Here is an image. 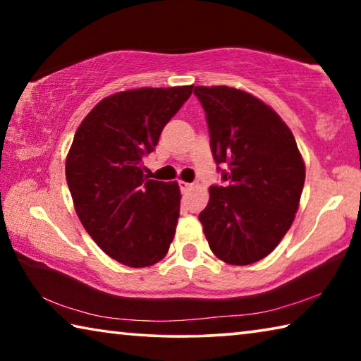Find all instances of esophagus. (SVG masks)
<instances>
[{
	"label": "esophagus",
	"mask_w": 361,
	"mask_h": 361,
	"mask_svg": "<svg viewBox=\"0 0 361 361\" xmlns=\"http://www.w3.org/2000/svg\"><path fill=\"white\" fill-rule=\"evenodd\" d=\"M178 185H180V188H181V191H188V189L192 186L191 183H188V181H183V180H180V181H178Z\"/></svg>",
	"instance_id": "1"
}]
</instances>
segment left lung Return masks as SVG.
<instances>
[{"label":"left lung","mask_w":361,"mask_h":361,"mask_svg":"<svg viewBox=\"0 0 361 361\" xmlns=\"http://www.w3.org/2000/svg\"><path fill=\"white\" fill-rule=\"evenodd\" d=\"M205 109L210 148L224 186H210L199 219L210 250L228 264L247 266L276 248L298 212L305 166L282 118L245 90L195 85ZM219 170V169H218Z\"/></svg>","instance_id":"1"}]
</instances>
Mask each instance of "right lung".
Returning a JSON list of instances; mask_svg holds the SVG:
<instances>
[{
	"label": "right lung",
	"instance_id": "right-lung-1",
	"mask_svg": "<svg viewBox=\"0 0 361 361\" xmlns=\"http://www.w3.org/2000/svg\"><path fill=\"white\" fill-rule=\"evenodd\" d=\"M192 85L124 90L97 103L66 156V183L84 229L121 264L146 267L167 255L180 216L178 183L149 180L143 157Z\"/></svg>",
	"mask_w": 361,
	"mask_h": 361
}]
</instances>
